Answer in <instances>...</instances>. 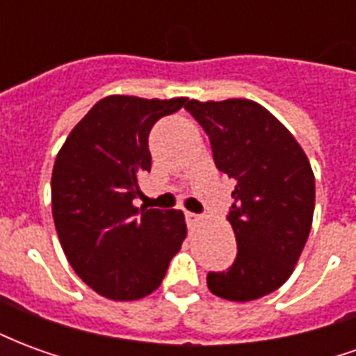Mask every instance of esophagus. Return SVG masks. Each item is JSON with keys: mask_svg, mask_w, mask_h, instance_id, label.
<instances>
[{"mask_svg": "<svg viewBox=\"0 0 356 356\" xmlns=\"http://www.w3.org/2000/svg\"><path fill=\"white\" fill-rule=\"evenodd\" d=\"M185 219L188 225H194L198 219H200V217L196 216V213H193V211H185Z\"/></svg>", "mask_w": 356, "mask_h": 356, "instance_id": "1", "label": "esophagus"}]
</instances>
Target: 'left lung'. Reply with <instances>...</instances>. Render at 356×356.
I'll return each mask as SVG.
<instances>
[{"label":"left lung","mask_w":356,"mask_h":356,"mask_svg":"<svg viewBox=\"0 0 356 356\" xmlns=\"http://www.w3.org/2000/svg\"><path fill=\"white\" fill-rule=\"evenodd\" d=\"M204 127L217 170L234 179L227 219L238 244L232 267L208 273L211 293L252 301L278 290L311 232L314 175L303 148L261 104L248 99L188 101Z\"/></svg>","instance_id":"1"}]
</instances>
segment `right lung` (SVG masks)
<instances>
[{
    "mask_svg": "<svg viewBox=\"0 0 356 356\" xmlns=\"http://www.w3.org/2000/svg\"><path fill=\"white\" fill-rule=\"evenodd\" d=\"M186 101L104 97L58 150L51 177L58 240L76 275L102 298L152 293L185 240L183 211L135 208L133 200L152 162L148 133Z\"/></svg>",
    "mask_w": 356,
    "mask_h": 356,
    "instance_id": "right-lung-1",
    "label": "right lung"
}]
</instances>
